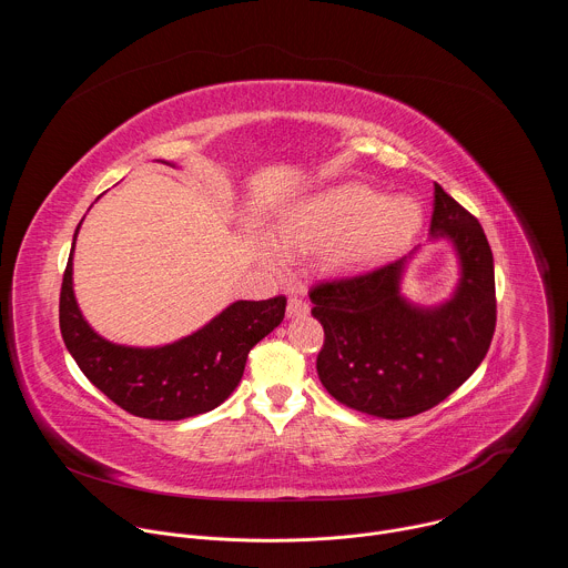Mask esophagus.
<instances>
[{"mask_svg": "<svg viewBox=\"0 0 568 568\" xmlns=\"http://www.w3.org/2000/svg\"><path fill=\"white\" fill-rule=\"evenodd\" d=\"M310 312V305L298 298V296H290L287 301V316H305Z\"/></svg>", "mask_w": 568, "mask_h": 568, "instance_id": "1", "label": "esophagus"}]
</instances>
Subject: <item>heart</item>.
<instances>
[{
  "label": "heart",
  "instance_id": "b5f03b06",
  "mask_svg": "<svg viewBox=\"0 0 568 568\" xmlns=\"http://www.w3.org/2000/svg\"><path fill=\"white\" fill-rule=\"evenodd\" d=\"M423 220L420 204L412 197H382L364 184H342L303 200L278 224L285 247H328V261L337 270H359L373 265L414 237ZM263 254L272 263L283 261V252L263 240Z\"/></svg>",
  "mask_w": 568,
  "mask_h": 568
}]
</instances>
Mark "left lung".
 <instances>
[{"instance_id":"8db88e82","label":"left lung","mask_w":568,"mask_h":568,"mask_svg":"<svg viewBox=\"0 0 568 568\" xmlns=\"http://www.w3.org/2000/svg\"><path fill=\"white\" fill-rule=\"evenodd\" d=\"M429 229L458 256L460 278L449 301L423 307L402 296V274L416 252L310 290L312 316L326 333L318 379L355 412L386 420L418 416L454 393L490 348L495 261L483 226L436 184Z\"/></svg>"}]
</instances>
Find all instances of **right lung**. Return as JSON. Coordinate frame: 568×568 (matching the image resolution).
Segmentation results:
<instances>
[{"instance_id": "right-lung-1", "label": "right lung", "mask_w": 568, "mask_h": 568, "mask_svg": "<svg viewBox=\"0 0 568 568\" xmlns=\"http://www.w3.org/2000/svg\"><path fill=\"white\" fill-rule=\"evenodd\" d=\"M73 245L60 290L64 346L85 377L132 416L184 420L215 409L240 384L250 351L285 316V296L235 301L180 342L154 348L112 344L92 331L75 303Z\"/></svg>"}]
</instances>
